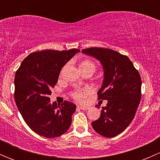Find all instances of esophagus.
Masks as SVG:
<instances>
[{
  "label": "esophagus",
  "instance_id": "esophagus-1",
  "mask_svg": "<svg viewBox=\"0 0 160 160\" xmlns=\"http://www.w3.org/2000/svg\"><path fill=\"white\" fill-rule=\"evenodd\" d=\"M78 108H80V109H81V110H84V111H87V110H88V109H89V108L88 107H83V106H78Z\"/></svg>",
  "mask_w": 160,
  "mask_h": 160
}]
</instances>
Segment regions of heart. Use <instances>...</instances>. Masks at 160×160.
<instances>
[{
	"mask_svg": "<svg viewBox=\"0 0 160 160\" xmlns=\"http://www.w3.org/2000/svg\"><path fill=\"white\" fill-rule=\"evenodd\" d=\"M79 68L80 70H91L93 72L96 70V64L94 63L93 61L89 59H85L80 62V65H79ZM90 90L88 88H85V89H78L74 90L72 92L71 96L77 101L78 102L83 103L86 101L88 95L90 94Z\"/></svg>",
	"mask_w": 160,
	"mask_h": 160,
	"instance_id": "1",
	"label": "heart"
}]
</instances>
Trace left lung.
<instances>
[{"instance_id":"left-lung-1","label":"left lung","mask_w":160,"mask_h":160,"mask_svg":"<svg viewBox=\"0 0 160 160\" xmlns=\"http://www.w3.org/2000/svg\"><path fill=\"white\" fill-rule=\"evenodd\" d=\"M82 52L101 62L104 70L102 87L98 100H107L101 116L92 122L95 132L112 138L122 133L133 120L141 100L142 80L127 56L110 49L93 47Z\"/></svg>"}]
</instances>
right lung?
<instances>
[{
  "label": "right lung",
  "mask_w": 160,
  "mask_h": 160,
  "mask_svg": "<svg viewBox=\"0 0 160 160\" xmlns=\"http://www.w3.org/2000/svg\"><path fill=\"white\" fill-rule=\"evenodd\" d=\"M80 50L46 49L28 55L16 71L14 100L25 123L35 133L46 138L59 137L72 123L76 105L65 101L62 104L50 103L49 95L59 72Z\"/></svg>",
  "instance_id": "obj_1"
}]
</instances>
